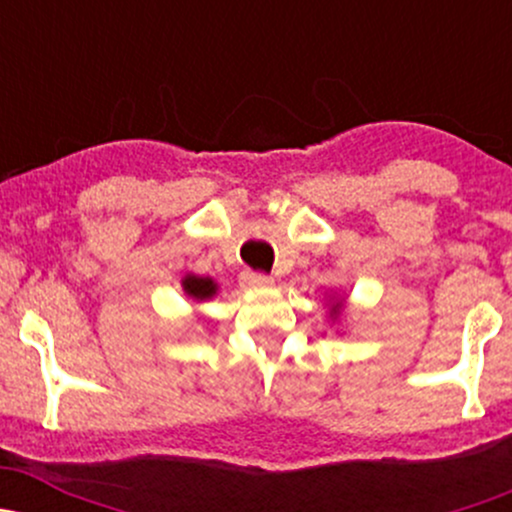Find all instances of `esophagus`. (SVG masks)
I'll return each instance as SVG.
<instances>
[{"label":"esophagus","instance_id":"esophagus-1","mask_svg":"<svg viewBox=\"0 0 512 512\" xmlns=\"http://www.w3.org/2000/svg\"><path fill=\"white\" fill-rule=\"evenodd\" d=\"M240 281H243V286H248V289H260V286L272 284V276L264 272H243Z\"/></svg>","mask_w":512,"mask_h":512}]
</instances>
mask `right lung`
I'll list each match as a JSON object with an SVG mask.
<instances>
[{
	"label": "right lung",
	"instance_id": "1",
	"mask_svg": "<svg viewBox=\"0 0 512 512\" xmlns=\"http://www.w3.org/2000/svg\"><path fill=\"white\" fill-rule=\"evenodd\" d=\"M182 286H185V291L190 293L192 298H197V301H204V298H211L216 293L214 281L202 279V276H187V279L182 281Z\"/></svg>",
	"mask_w": 512,
	"mask_h": 512
}]
</instances>
